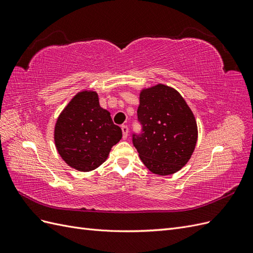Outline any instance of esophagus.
I'll use <instances>...</instances> for the list:
<instances>
[{"mask_svg": "<svg viewBox=\"0 0 253 253\" xmlns=\"http://www.w3.org/2000/svg\"><path fill=\"white\" fill-rule=\"evenodd\" d=\"M121 129H122V138L126 139L128 136V127L126 126H122Z\"/></svg>", "mask_w": 253, "mask_h": 253, "instance_id": "34e87169", "label": "esophagus"}]
</instances>
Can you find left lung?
Returning a JSON list of instances; mask_svg holds the SVG:
<instances>
[{
	"label": "left lung",
	"mask_w": 253,
	"mask_h": 253,
	"mask_svg": "<svg viewBox=\"0 0 253 253\" xmlns=\"http://www.w3.org/2000/svg\"><path fill=\"white\" fill-rule=\"evenodd\" d=\"M137 116L141 131L132 141L143 165L163 176L179 171L197 141L194 115L180 94L164 84L142 89Z\"/></svg>",
	"instance_id": "left-lung-1"
}]
</instances>
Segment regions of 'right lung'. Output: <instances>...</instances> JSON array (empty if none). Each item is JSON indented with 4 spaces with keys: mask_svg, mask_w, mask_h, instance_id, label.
<instances>
[{
    "mask_svg": "<svg viewBox=\"0 0 253 253\" xmlns=\"http://www.w3.org/2000/svg\"><path fill=\"white\" fill-rule=\"evenodd\" d=\"M122 137L111 114L99 105L96 91L76 95L60 114L55 143L60 156L74 169L88 172L102 165Z\"/></svg>",
    "mask_w": 253,
    "mask_h": 253,
    "instance_id": "add662e5",
    "label": "right lung"
}]
</instances>
